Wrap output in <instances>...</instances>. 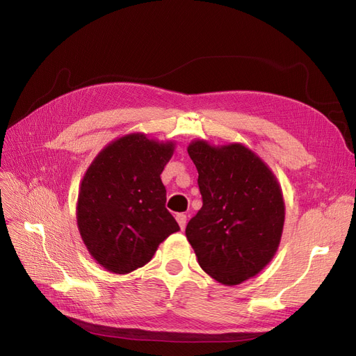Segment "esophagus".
I'll return each mask as SVG.
<instances>
[{
	"label": "esophagus",
	"instance_id": "1",
	"mask_svg": "<svg viewBox=\"0 0 356 356\" xmlns=\"http://www.w3.org/2000/svg\"><path fill=\"white\" fill-rule=\"evenodd\" d=\"M177 221H178V224H179V229L184 230V229H186V224H187V215L178 213V215H177Z\"/></svg>",
	"mask_w": 356,
	"mask_h": 356
}]
</instances>
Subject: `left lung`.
I'll return each mask as SVG.
<instances>
[{
    "mask_svg": "<svg viewBox=\"0 0 356 356\" xmlns=\"http://www.w3.org/2000/svg\"><path fill=\"white\" fill-rule=\"evenodd\" d=\"M199 172L203 204L186 229L200 267L215 281L238 285L260 273L281 243L285 202L264 161L243 144L187 147Z\"/></svg>",
    "mask_w": 356,
    "mask_h": 356,
    "instance_id": "obj_1",
    "label": "left lung"
}]
</instances>
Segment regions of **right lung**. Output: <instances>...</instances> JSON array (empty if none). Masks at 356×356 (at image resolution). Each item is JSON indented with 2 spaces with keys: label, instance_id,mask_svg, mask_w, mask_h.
Masks as SVG:
<instances>
[{
  "label": "right lung",
  "instance_id": "right-lung-1",
  "mask_svg": "<svg viewBox=\"0 0 356 356\" xmlns=\"http://www.w3.org/2000/svg\"><path fill=\"white\" fill-rule=\"evenodd\" d=\"M174 141L127 134L104 147L81 179L77 225L93 260L108 272L145 266L179 225L165 208L161 182Z\"/></svg>",
  "mask_w": 356,
  "mask_h": 356
}]
</instances>
